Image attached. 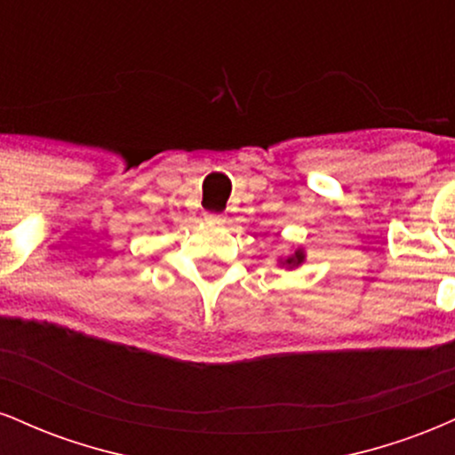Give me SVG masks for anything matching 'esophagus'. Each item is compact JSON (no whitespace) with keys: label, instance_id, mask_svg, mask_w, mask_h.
<instances>
[{"label":"esophagus","instance_id":"34e87169","mask_svg":"<svg viewBox=\"0 0 455 455\" xmlns=\"http://www.w3.org/2000/svg\"><path fill=\"white\" fill-rule=\"evenodd\" d=\"M205 220H207V222H213V224H220V222H224V216H222V213H212V212H207V213H205Z\"/></svg>","mask_w":455,"mask_h":455}]
</instances>
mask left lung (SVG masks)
I'll use <instances>...</instances> for the list:
<instances>
[{
  "instance_id": "obj_1",
  "label": "left lung",
  "mask_w": 455,
  "mask_h": 455,
  "mask_svg": "<svg viewBox=\"0 0 455 455\" xmlns=\"http://www.w3.org/2000/svg\"><path fill=\"white\" fill-rule=\"evenodd\" d=\"M278 260H280L282 267H286V269H295V267H299V265L304 263V260H306V252H304V248H297L293 254H289V257L278 259Z\"/></svg>"
}]
</instances>
